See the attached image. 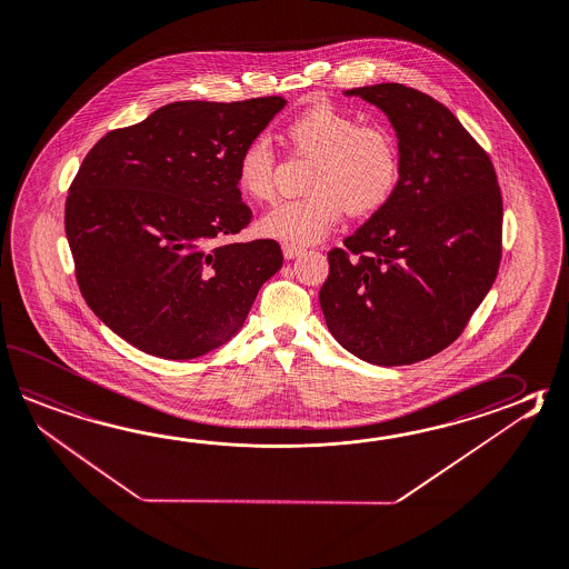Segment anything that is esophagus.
<instances>
[{
	"label": "esophagus",
	"instance_id": "1",
	"mask_svg": "<svg viewBox=\"0 0 569 569\" xmlns=\"http://www.w3.org/2000/svg\"><path fill=\"white\" fill-rule=\"evenodd\" d=\"M281 251H283V257H286V259H296V257L302 256L303 247H298V244L283 243L281 244Z\"/></svg>",
	"mask_w": 569,
	"mask_h": 569
}]
</instances>
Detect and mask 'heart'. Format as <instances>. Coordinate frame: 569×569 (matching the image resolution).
I'll return each mask as SVG.
<instances>
[{"instance_id":"1","label":"heart","mask_w":569,"mask_h":569,"mask_svg":"<svg viewBox=\"0 0 569 569\" xmlns=\"http://www.w3.org/2000/svg\"><path fill=\"white\" fill-rule=\"evenodd\" d=\"M288 138L302 153L316 156L308 190L283 200L259 219V232L310 244L337 227L345 209L367 214L383 207L399 180V151L391 133L362 126L359 117L332 104H316L288 126ZM237 186L257 202L276 198V153L266 138L244 146L237 160Z\"/></svg>"}]
</instances>
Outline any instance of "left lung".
Segmentation results:
<instances>
[{
	"mask_svg": "<svg viewBox=\"0 0 569 569\" xmlns=\"http://www.w3.org/2000/svg\"><path fill=\"white\" fill-rule=\"evenodd\" d=\"M389 117L393 194L328 253L326 326L348 352L399 367L462 335L499 273L502 198L487 151L448 107L399 82L345 91Z\"/></svg>",
	"mask_w": 569,
	"mask_h": 569,
	"instance_id": "1",
	"label": "left lung"
}]
</instances>
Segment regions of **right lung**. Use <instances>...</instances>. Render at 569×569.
Listing matches in <instances>:
<instances>
[{
	"label": "right lung",
	"mask_w": 569,
	"mask_h": 569,
	"mask_svg": "<svg viewBox=\"0 0 569 569\" xmlns=\"http://www.w3.org/2000/svg\"><path fill=\"white\" fill-rule=\"evenodd\" d=\"M286 103L163 104L87 153L64 231L82 298L117 337L188 360L241 330L283 256L271 239L224 243L251 221L237 160Z\"/></svg>",
	"instance_id": "right-lung-1"
}]
</instances>
